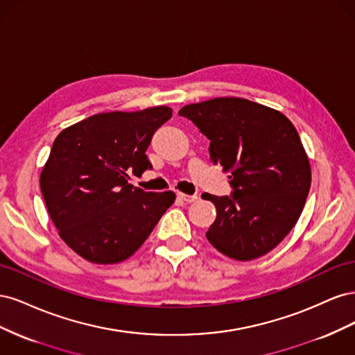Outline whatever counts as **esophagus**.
Wrapping results in <instances>:
<instances>
[{
    "instance_id": "1",
    "label": "esophagus",
    "mask_w": 355,
    "mask_h": 355,
    "mask_svg": "<svg viewBox=\"0 0 355 355\" xmlns=\"http://www.w3.org/2000/svg\"><path fill=\"white\" fill-rule=\"evenodd\" d=\"M178 197L182 200V201H185V202H194V201H197V196H188V194H184V192H178Z\"/></svg>"
}]
</instances>
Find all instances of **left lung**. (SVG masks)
<instances>
[{"label": "left lung", "mask_w": 355, "mask_h": 355, "mask_svg": "<svg viewBox=\"0 0 355 355\" xmlns=\"http://www.w3.org/2000/svg\"><path fill=\"white\" fill-rule=\"evenodd\" d=\"M179 115L209 139L211 163L231 173V197L204 198L216 207L206 232L210 244L235 261L272 250L295 227L311 187L295 125L280 111L241 98L191 103Z\"/></svg>", "instance_id": "left-lung-1"}]
</instances>
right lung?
Here are the masks:
<instances>
[{"label": "right lung", "mask_w": 355, "mask_h": 355, "mask_svg": "<svg viewBox=\"0 0 355 355\" xmlns=\"http://www.w3.org/2000/svg\"><path fill=\"white\" fill-rule=\"evenodd\" d=\"M168 106L102 112L67 127L53 142L40 187L60 239L93 263L130 257L153 232L175 192H145L128 175L151 168L146 149L171 118Z\"/></svg>", "instance_id": "1"}]
</instances>
